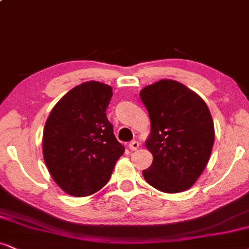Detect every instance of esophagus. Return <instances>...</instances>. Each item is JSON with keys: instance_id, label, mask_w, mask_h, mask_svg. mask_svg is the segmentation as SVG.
Wrapping results in <instances>:
<instances>
[{"instance_id": "1", "label": "esophagus", "mask_w": 249, "mask_h": 249, "mask_svg": "<svg viewBox=\"0 0 249 249\" xmlns=\"http://www.w3.org/2000/svg\"><path fill=\"white\" fill-rule=\"evenodd\" d=\"M128 147H130V150H131V151H136V150H138V148H139V142H137V141L131 142H130V145H128Z\"/></svg>"}]
</instances>
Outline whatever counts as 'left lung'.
Returning <instances> with one entry per match:
<instances>
[{
	"label": "left lung",
	"mask_w": 249,
	"mask_h": 249,
	"mask_svg": "<svg viewBox=\"0 0 249 249\" xmlns=\"http://www.w3.org/2000/svg\"><path fill=\"white\" fill-rule=\"evenodd\" d=\"M139 96L151 121L145 146L153 156L142 176L161 192H184L196 184L212 153L210 108L201 97L173 79L147 85Z\"/></svg>",
	"instance_id": "obj_1"
}]
</instances>
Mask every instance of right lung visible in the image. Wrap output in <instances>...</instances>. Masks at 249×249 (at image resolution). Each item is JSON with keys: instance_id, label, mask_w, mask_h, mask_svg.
<instances>
[{"instance_id": "right-lung-1", "label": "right lung", "mask_w": 249, "mask_h": 249, "mask_svg": "<svg viewBox=\"0 0 249 249\" xmlns=\"http://www.w3.org/2000/svg\"><path fill=\"white\" fill-rule=\"evenodd\" d=\"M112 95L110 85L84 82L63 96L48 117L43 158L53 181L70 196L98 192L124 153L107 117Z\"/></svg>"}]
</instances>
